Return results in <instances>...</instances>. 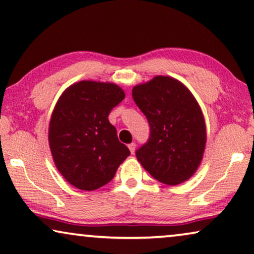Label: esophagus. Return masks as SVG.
<instances>
[{
    "label": "esophagus",
    "mask_w": 254,
    "mask_h": 254,
    "mask_svg": "<svg viewBox=\"0 0 254 254\" xmlns=\"http://www.w3.org/2000/svg\"><path fill=\"white\" fill-rule=\"evenodd\" d=\"M128 148H129V150H130L131 154H134L135 149H136V144H135L134 142H131V143H130L129 145H128Z\"/></svg>",
    "instance_id": "esophagus-1"
}]
</instances>
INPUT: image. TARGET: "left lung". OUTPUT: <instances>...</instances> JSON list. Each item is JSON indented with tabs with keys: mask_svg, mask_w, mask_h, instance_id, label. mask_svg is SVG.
Masks as SVG:
<instances>
[{
	"mask_svg": "<svg viewBox=\"0 0 254 254\" xmlns=\"http://www.w3.org/2000/svg\"><path fill=\"white\" fill-rule=\"evenodd\" d=\"M131 92L150 125L148 143L136 151L138 163L166 185L189 180L202 162L207 142L195 97L184 83L163 75L135 85Z\"/></svg>",
	"mask_w": 254,
	"mask_h": 254,
	"instance_id": "left-lung-1",
	"label": "left lung"
}]
</instances>
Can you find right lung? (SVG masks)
<instances>
[{
	"instance_id": "add662e5",
	"label": "right lung",
	"mask_w": 254,
	"mask_h": 254,
	"mask_svg": "<svg viewBox=\"0 0 254 254\" xmlns=\"http://www.w3.org/2000/svg\"><path fill=\"white\" fill-rule=\"evenodd\" d=\"M124 98L116 83L79 81L55 104L48 143L58 171L76 189L95 190L106 185L130 155L109 121L111 110Z\"/></svg>"
}]
</instances>
